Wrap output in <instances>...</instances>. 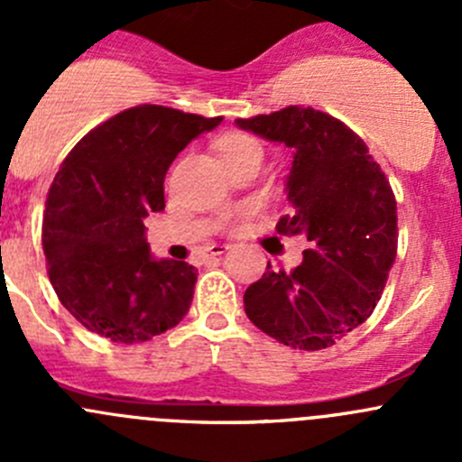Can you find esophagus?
Instances as JSON below:
<instances>
[{"label": "esophagus", "mask_w": 462, "mask_h": 462, "mask_svg": "<svg viewBox=\"0 0 462 462\" xmlns=\"http://www.w3.org/2000/svg\"><path fill=\"white\" fill-rule=\"evenodd\" d=\"M227 250H230V245L227 244H212V245H208V250H205V253H208L209 257H221V254L227 253Z\"/></svg>", "instance_id": "esophagus-1"}]
</instances>
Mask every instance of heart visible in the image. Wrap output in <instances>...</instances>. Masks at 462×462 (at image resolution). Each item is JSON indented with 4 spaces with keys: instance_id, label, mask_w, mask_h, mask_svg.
I'll return each mask as SVG.
<instances>
[{
    "instance_id": "heart-1",
    "label": "heart",
    "mask_w": 462,
    "mask_h": 462,
    "mask_svg": "<svg viewBox=\"0 0 462 462\" xmlns=\"http://www.w3.org/2000/svg\"><path fill=\"white\" fill-rule=\"evenodd\" d=\"M217 149H218V153H221V158L226 162L232 161V158L244 156V153H250V152H259L261 153L259 143L254 141L253 136H248V134H239V132L226 134V136L218 138Z\"/></svg>"
}]
</instances>
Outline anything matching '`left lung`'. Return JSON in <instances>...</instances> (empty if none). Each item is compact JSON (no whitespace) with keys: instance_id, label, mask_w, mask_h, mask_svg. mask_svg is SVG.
<instances>
[{"instance_id":"1","label":"left lung","mask_w":462,"mask_h":462,"mask_svg":"<svg viewBox=\"0 0 462 462\" xmlns=\"http://www.w3.org/2000/svg\"><path fill=\"white\" fill-rule=\"evenodd\" d=\"M236 127L292 149L291 214L279 218L277 232L310 241L292 273L268 270L248 286L245 315L286 346H333L369 319L395 261L389 180L356 132L310 106L239 118Z\"/></svg>"}]
</instances>
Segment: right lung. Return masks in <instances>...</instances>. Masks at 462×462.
I'll use <instances>...</instances> for the list:
<instances>
[{
  "mask_svg": "<svg viewBox=\"0 0 462 462\" xmlns=\"http://www.w3.org/2000/svg\"><path fill=\"white\" fill-rule=\"evenodd\" d=\"M218 118L141 105L87 134L46 199L42 245L64 309L91 333L141 344L174 328L192 304L197 268L153 259L144 217L165 208V174Z\"/></svg>",
  "mask_w": 462,
  "mask_h": 462,
  "instance_id": "right-lung-1",
  "label": "right lung"
}]
</instances>
